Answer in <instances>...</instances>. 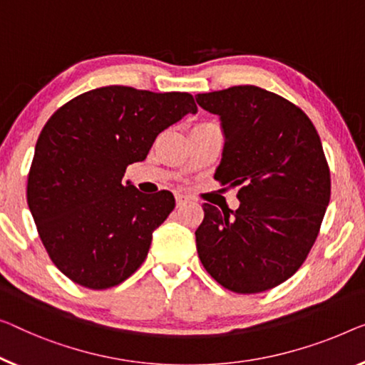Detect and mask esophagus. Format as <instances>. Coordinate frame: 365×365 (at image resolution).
<instances>
[{
  "label": "esophagus",
  "instance_id": "esophagus-1",
  "mask_svg": "<svg viewBox=\"0 0 365 365\" xmlns=\"http://www.w3.org/2000/svg\"><path fill=\"white\" fill-rule=\"evenodd\" d=\"M175 201H177V208H180L185 203H188V197H185V195H175Z\"/></svg>",
  "mask_w": 365,
  "mask_h": 365
}]
</instances>
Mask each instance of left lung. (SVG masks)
Segmentation results:
<instances>
[{
    "mask_svg": "<svg viewBox=\"0 0 365 365\" xmlns=\"http://www.w3.org/2000/svg\"><path fill=\"white\" fill-rule=\"evenodd\" d=\"M195 98L221 118L226 140L215 180L237 188L241 201L235 213L203 205L198 257L227 290H270L302 267L319 235L331 197L322 139L300 108L259 86Z\"/></svg>",
    "mask_w": 365,
    "mask_h": 365,
    "instance_id": "1",
    "label": "left lung"
}]
</instances>
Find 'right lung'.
I'll return each instance as SVG.
<instances>
[{"label": "right lung", "mask_w": 365, "mask_h": 365, "mask_svg": "<svg viewBox=\"0 0 365 365\" xmlns=\"http://www.w3.org/2000/svg\"><path fill=\"white\" fill-rule=\"evenodd\" d=\"M187 113H197L190 93L113 85L75 96L46 123L27 205L48 257L75 284L106 290L143 265L175 198L167 190L149 197L123 177Z\"/></svg>", "instance_id": "1"}]
</instances>
